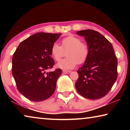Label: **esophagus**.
<instances>
[{
    "instance_id": "esophagus-1",
    "label": "esophagus",
    "mask_w": 130,
    "mask_h": 130,
    "mask_svg": "<svg viewBox=\"0 0 130 130\" xmlns=\"http://www.w3.org/2000/svg\"><path fill=\"white\" fill-rule=\"evenodd\" d=\"M62 72H63V73H65V74H69V73H70V70H63V71H62Z\"/></svg>"
}]
</instances>
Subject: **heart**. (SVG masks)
Returning a JSON list of instances; mask_svg holds the SVG:
<instances>
[{
	"label": "heart",
	"mask_w": 130,
	"mask_h": 130,
	"mask_svg": "<svg viewBox=\"0 0 130 130\" xmlns=\"http://www.w3.org/2000/svg\"><path fill=\"white\" fill-rule=\"evenodd\" d=\"M61 46L57 43L52 45L50 50L52 56L56 61H58L66 52V58L61 60L57 67L61 69H73L77 63L82 64L87 61L89 54V46L81 41L79 37L69 36L61 40Z\"/></svg>",
	"instance_id": "1"
}]
</instances>
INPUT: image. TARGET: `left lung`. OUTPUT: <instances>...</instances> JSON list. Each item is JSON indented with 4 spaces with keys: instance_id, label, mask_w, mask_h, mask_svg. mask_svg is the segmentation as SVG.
I'll use <instances>...</instances> for the list:
<instances>
[{
    "instance_id": "8db88e82",
    "label": "left lung",
    "mask_w": 130,
    "mask_h": 130,
    "mask_svg": "<svg viewBox=\"0 0 130 130\" xmlns=\"http://www.w3.org/2000/svg\"><path fill=\"white\" fill-rule=\"evenodd\" d=\"M89 46V54L77 70L75 84L78 93L89 99H98L108 93L118 77V60L112 46L107 38L93 30L78 31Z\"/></svg>"
}]
</instances>
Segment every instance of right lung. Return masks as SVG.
I'll return each instance as SVG.
<instances>
[{
    "label": "right lung",
    "mask_w": 130,
    "mask_h": 130,
    "mask_svg": "<svg viewBox=\"0 0 130 130\" xmlns=\"http://www.w3.org/2000/svg\"><path fill=\"white\" fill-rule=\"evenodd\" d=\"M61 34L38 32L21 42L13 54L12 74L17 89L33 102H41L54 93L61 69L46 73L55 64L50 50Z\"/></svg>",
    "instance_id": "add662e5"
}]
</instances>
